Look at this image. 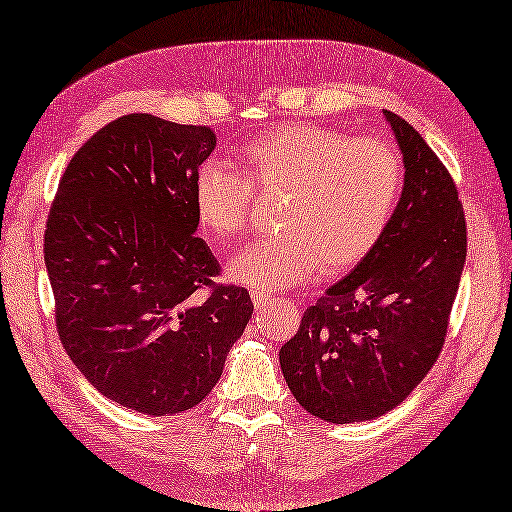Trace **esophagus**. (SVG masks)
I'll list each match as a JSON object with an SVG mask.
<instances>
[{
  "label": "esophagus",
  "instance_id": "esophagus-1",
  "mask_svg": "<svg viewBox=\"0 0 512 512\" xmlns=\"http://www.w3.org/2000/svg\"><path fill=\"white\" fill-rule=\"evenodd\" d=\"M250 295H253V303H255V310H257V312H264V310L268 308V303L273 301V297L266 295V292L253 290V292H250Z\"/></svg>",
  "mask_w": 512,
  "mask_h": 512
}]
</instances>
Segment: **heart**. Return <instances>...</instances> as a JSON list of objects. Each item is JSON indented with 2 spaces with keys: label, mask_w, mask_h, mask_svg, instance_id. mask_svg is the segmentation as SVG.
<instances>
[{
  "label": "heart",
  "mask_w": 512,
  "mask_h": 512,
  "mask_svg": "<svg viewBox=\"0 0 512 512\" xmlns=\"http://www.w3.org/2000/svg\"><path fill=\"white\" fill-rule=\"evenodd\" d=\"M244 176L220 160L198 169L195 213L217 239L250 224V183L277 191V228L226 264L235 284L257 292L286 290L317 275L356 266L383 235L402 189L398 149L380 138H352L321 125H286L239 151Z\"/></svg>",
  "instance_id": "1"
}]
</instances>
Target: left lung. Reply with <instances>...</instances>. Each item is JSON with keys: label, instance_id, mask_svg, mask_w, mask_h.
<instances>
[{"label": "left lung", "instance_id": "left-lung-1", "mask_svg": "<svg viewBox=\"0 0 512 512\" xmlns=\"http://www.w3.org/2000/svg\"><path fill=\"white\" fill-rule=\"evenodd\" d=\"M405 184L383 235L303 312L279 363L299 405L334 424L398 407L436 363L466 259V222L447 167L405 118L383 112Z\"/></svg>", "mask_w": 512, "mask_h": 512}]
</instances>
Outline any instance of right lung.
<instances>
[{
  "label": "right lung",
  "instance_id": "1",
  "mask_svg": "<svg viewBox=\"0 0 512 512\" xmlns=\"http://www.w3.org/2000/svg\"><path fill=\"white\" fill-rule=\"evenodd\" d=\"M211 127L127 114L65 169L43 237L59 339L118 405L173 416L222 376L253 314L246 288L215 284L193 184Z\"/></svg>",
  "mask_w": 512,
  "mask_h": 512
}]
</instances>
